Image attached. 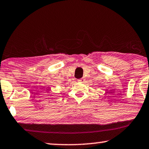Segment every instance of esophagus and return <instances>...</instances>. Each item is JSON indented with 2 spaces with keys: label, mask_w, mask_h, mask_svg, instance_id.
I'll return each instance as SVG.
<instances>
[{
  "label": "esophagus",
  "mask_w": 149,
  "mask_h": 149,
  "mask_svg": "<svg viewBox=\"0 0 149 149\" xmlns=\"http://www.w3.org/2000/svg\"><path fill=\"white\" fill-rule=\"evenodd\" d=\"M77 81H78L79 83H84V81H85V79L84 78V77H82V78H81V79H77Z\"/></svg>",
  "instance_id": "34e87169"
}]
</instances>
